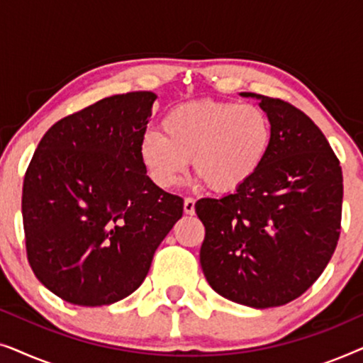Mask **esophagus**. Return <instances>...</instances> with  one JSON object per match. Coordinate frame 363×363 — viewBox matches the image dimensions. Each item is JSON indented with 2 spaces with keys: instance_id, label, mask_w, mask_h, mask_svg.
Returning <instances> with one entry per match:
<instances>
[{
  "instance_id": "esophagus-1",
  "label": "esophagus",
  "mask_w": 363,
  "mask_h": 363,
  "mask_svg": "<svg viewBox=\"0 0 363 363\" xmlns=\"http://www.w3.org/2000/svg\"><path fill=\"white\" fill-rule=\"evenodd\" d=\"M195 198L186 196L185 201H183V210H185L186 215H193L195 213Z\"/></svg>"
}]
</instances>
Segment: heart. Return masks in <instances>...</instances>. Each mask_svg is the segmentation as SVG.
<instances>
[{
    "mask_svg": "<svg viewBox=\"0 0 363 363\" xmlns=\"http://www.w3.org/2000/svg\"><path fill=\"white\" fill-rule=\"evenodd\" d=\"M160 127L138 143L143 170L160 188L180 182L191 160L210 190L235 191L256 175L272 140L269 118L255 104L186 102L168 111Z\"/></svg>",
    "mask_w": 363,
    "mask_h": 363,
    "instance_id": "obj_1",
    "label": "heart"
}]
</instances>
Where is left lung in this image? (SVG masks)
I'll return each instance as SVG.
<instances>
[{
    "label": "left lung",
    "mask_w": 363,
    "mask_h": 363,
    "mask_svg": "<svg viewBox=\"0 0 363 363\" xmlns=\"http://www.w3.org/2000/svg\"><path fill=\"white\" fill-rule=\"evenodd\" d=\"M272 140L256 175L235 193L201 198L200 262L218 294L267 309L314 284L340 236L344 178L320 128L292 104L259 94Z\"/></svg>",
    "instance_id": "1"
}]
</instances>
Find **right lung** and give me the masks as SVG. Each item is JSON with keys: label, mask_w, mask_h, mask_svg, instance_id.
<instances>
[{"label": "right lung", "mask_w": 363, "mask_h": 363, "mask_svg": "<svg viewBox=\"0 0 363 363\" xmlns=\"http://www.w3.org/2000/svg\"><path fill=\"white\" fill-rule=\"evenodd\" d=\"M148 91L112 96L54 123L23 183L29 266L62 301L108 306L132 294L183 215V198L158 188L138 157Z\"/></svg>", "instance_id": "right-lung-1"}]
</instances>
